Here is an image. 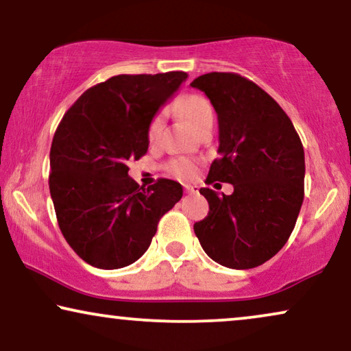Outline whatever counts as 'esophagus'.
<instances>
[{
  "label": "esophagus",
  "mask_w": 351,
  "mask_h": 351,
  "mask_svg": "<svg viewBox=\"0 0 351 351\" xmlns=\"http://www.w3.org/2000/svg\"><path fill=\"white\" fill-rule=\"evenodd\" d=\"M184 190L186 191V193H198V186L196 185H190V184H185L184 185Z\"/></svg>",
  "instance_id": "34e87169"
}]
</instances>
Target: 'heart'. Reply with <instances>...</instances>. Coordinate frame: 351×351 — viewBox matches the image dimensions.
<instances>
[{
	"mask_svg": "<svg viewBox=\"0 0 351 351\" xmlns=\"http://www.w3.org/2000/svg\"><path fill=\"white\" fill-rule=\"evenodd\" d=\"M174 108L177 113H180L182 117L186 119V123H189L191 128L196 129V131H199L204 124L213 123L214 119V112L209 100L199 94L185 95V97H182L179 102L176 104ZM162 126H165V114L158 113L152 118L150 124H148V141L152 143L156 142L162 132ZM167 171L176 177H179V179H190V177H193L196 174L198 166H196V161L190 160V158L179 156L167 162Z\"/></svg>",
	"mask_w": 351,
	"mask_h": 351,
	"instance_id": "b5f03b06",
	"label": "heart"
}]
</instances>
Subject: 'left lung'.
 I'll list each match as a JSON object with an SVG mask.
<instances>
[{
    "mask_svg": "<svg viewBox=\"0 0 351 351\" xmlns=\"http://www.w3.org/2000/svg\"><path fill=\"white\" fill-rule=\"evenodd\" d=\"M191 88L208 95L219 119L220 158L206 184L227 182L232 195L201 189L209 213L193 225L204 252L247 270L280 252L304 203L305 155L299 134L275 99L238 73L201 75Z\"/></svg>",
    "mask_w": 351,
    "mask_h": 351,
    "instance_id": "8db88e82",
    "label": "left lung"
}]
</instances>
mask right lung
I'll use <instances>...</instances> for the list:
<instances>
[{
	"label": "right lung",
	"instance_id": "right-lung-1",
	"mask_svg": "<svg viewBox=\"0 0 351 351\" xmlns=\"http://www.w3.org/2000/svg\"><path fill=\"white\" fill-rule=\"evenodd\" d=\"M186 76H112L81 94L57 126L51 198L62 234L89 265L114 270L141 258L160 219L182 198L176 180L138 186L128 165L145 155L148 124Z\"/></svg>",
	"mask_w": 351,
	"mask_h": 351
}]
</instances>
